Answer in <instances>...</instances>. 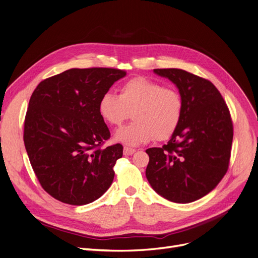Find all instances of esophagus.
Returning a JSON list of instances; mask_svg holds the SVG:
<instances>
[{
  "mask_svg": "<svg viewBox=\"0 0 258 258\" xmlns=\"http://www.w3.org/2000/svg\"><path fill=\"white\" fill-rule=\"evenodd\" d=\"M136 150L129 148V147H124V155H132Z\"/></svg>",
  "mask_w": 258,
  "mask_h": 258,
  "instance_id": "34e87169",
  "label": "esophagus"
}]
</instances>
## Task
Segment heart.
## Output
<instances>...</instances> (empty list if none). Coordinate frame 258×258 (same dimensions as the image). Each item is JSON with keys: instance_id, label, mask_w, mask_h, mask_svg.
Listing matches in <instances>:
<instances>
[{"instance_id": "1", "label": "heart", "mask_w": 258, "mask_h": 258, "mask_svg": "<svg viewBox=\"0 0 258 258\" xmlns=\"http://www.w3.org/2000/svg\"><path fill=\"white\" fill-rule=\"evenodd\" d=\"M102 118L111 126H120L129 117L131 124L115 132L116 142L138 147L170 139L177 130L183 113L180 93L145 77H136L120 86L118 96L104 93L99 101Z\"/></svg>"}]
</instances>
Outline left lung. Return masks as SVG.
<instances>
[{"instance_id":"left-lung-1","label":"left lung","mask_w":258,"mask_h":258,"mask_svg":"<svg viewBox=\"0 0 258 258\" xmlns=\"http://www.w3.org/2000/svg\"><path fill=\"white\" fill-rule=\"evenodd\" d=\"M153 71L176 86L183 113L167 145L146 150V177L166 200L192 203L211 192L227 172L233 140L230 111L210 81L182 69Z\"/></svg>"}]
</instances>
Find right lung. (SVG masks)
<instances>
[{"label": "right lung", "mask_w": 258, "mask_h": 258, "mask_svg": "<svg viewBox=\"0 0 258 258\" xmlns=\"http://www.w3.org/2000/svg\"><path fill=\"white\" fill-rule=\"evenodd\" d=\"M126 76L114 68H72L42 81L24 122V144L42 188L55 200L82 206L109 189L122 146L102 148L110 131L101 96Z\"/></svg>", "instance_id": "right-lung-1"}]
</instances>
